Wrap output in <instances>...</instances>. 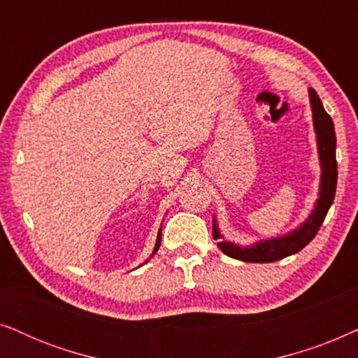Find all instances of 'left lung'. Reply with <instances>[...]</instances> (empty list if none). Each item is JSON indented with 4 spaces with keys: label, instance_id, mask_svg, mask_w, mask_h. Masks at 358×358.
<instances>
[{
    "label": "left lung",
    "instance_id": "8db88e82",
    "mask_svg": "<svg viewBox=\"0 0 358 358\" xmlns=\"http://www.w3.org/2000/svg\"><path fill=\"white\" fill-rule=\"evenodd\" d=\"M310 92V104L313 112V127L316 134L317 156H320L321 166V180L320 192L315 208L308 215L305 222L300 223L292 231L282 236L261 239L249 246H241L233 241H227L220 231L217 217L213 215V238L218 239V248L227 254V256L238 259L243 262H273L283 259L292 254H296L316 236L317 229L324 222L327 212H329L332 202H334L336 185H337V161H336V131L334 122L329 114L322 107L320 96L315 90H308Z\"/></svg>",
    "mask_w": 358,
    "mask_h": 358
}]
</instances>
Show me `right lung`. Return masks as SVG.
Returning a JSON list of instances; mask_svg holds the SVG:
<instances>
[{
	"label": "right lung",
	"mask_w": 358,
	"mask_h": 358,
	"mask_svg": "<svg viewBox=\"0 0 358 358\" xmlns=\"http://www.w3.org/2000/svg\"><path fill=\"white\" fill-rule=\"evenodd\" d=\"M159 244H161V228H159V231H158V238H156L155 249H153V252H151V256H150V257H153V254H156V251H158V249H159ZM145 262H148V259H146Z\"/></svg>",
	"instance_id": "1"
}]
</instances>
